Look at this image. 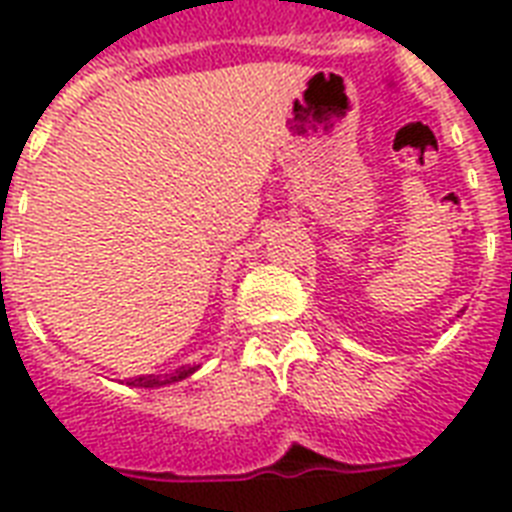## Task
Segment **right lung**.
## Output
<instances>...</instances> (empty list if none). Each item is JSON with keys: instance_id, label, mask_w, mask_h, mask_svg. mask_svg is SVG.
I'll use <instances>...</instances> for the list:
<instances>
[{"instance_id": "obj_1", "label": "right lung", "mask_w": 512, "mask_h": 512, "mask_svg": "<svg viewBox=\"0 0 512 512\" xmlns=\"http://www.w3.org/2000/svg\"><path fill=\"white\" fill-rule=\"evenodd\" d=\"M193 372H196V366H183V369H177L172 377H159V374H140V377L130 380V385H138V388H159V385H167V382L185 380V377Z\"/></svg>"}]
</instances>
